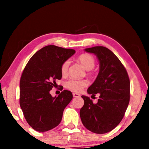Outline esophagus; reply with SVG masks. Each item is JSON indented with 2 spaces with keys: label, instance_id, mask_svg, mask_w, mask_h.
Returning <instances> with one entry per match:
<instances>
[{
  "label": "esophagus",
  "instance_id": "esophagus-1",
  "mask_svg": "<svg viewBox=\"0 0 149 149\" xmlns=\"http://www.w3.org/2000/svg\"><path fill=\"white\" fill-rule=\"evenodd\" d=\"M73 96H74V97H79L80 95L78 94V93H73Z\"/></svg>",
  "mask_w": 149,
  "mask_h": 149
}]
</instances>
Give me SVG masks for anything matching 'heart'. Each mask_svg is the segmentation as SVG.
I'll list each match as a JSON object with an SVG mask.
<instances>
[{"instance_id": "1", "label": "heart", "mask_w": 149, "mask_h": 149, "mask_svg": "<svg viewBox=\"0 0 149 149\" xmlns=\"http://www.w3.org/2000/svg\"><path fill=\"white\" fill-rule=\"evenodd\" d=\"M77 60L87 71H90L95 65V60L93 56L89 54H82L77 58ZM70 65L69 60H65L61 65V73L62 75H65L68 73ZM88 85V81L85 79H70L65 84V87L72 92L79 93Z\"/></svg>"}]
</instances>
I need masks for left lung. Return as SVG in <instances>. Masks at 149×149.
I'll list each match as a JSON object with an SVG mask.
<instances>
[{
	"label": "left lung",
	"mask_w": 149,
	"mask_h": 149,
	"mask_svg": "<svg viewBox=\"0 0 149 149\" xmlns=\"http://www.w3.org/2000/svg\"><path fill=\"white\" fill-rule=\"evenodd\" d=\"M84 50L94 54L99 63V74L87 93L100 96L96 104L89 97L81 96L84 105L80 118L87 130L102 134L114 130L122 121L130 102V81L124 66L110 50L96 46Z\"/></svg>",
	"instance_id": "8db88e82"
}]
</instances>
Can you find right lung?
<instances>
[{
  "label": "right lung",
  "mask_w": 149,
  "mask_h": 149,
  "mask_svg": "<svg viewBox=\"0 0 149 149\" xmlns=\"http://www.w3.org/2000/svg\"><path fill=\"white\" fill-rule=\"evenodd\" d=\"M75 50L48 45L38 50L25 67L19 84V104L27 122L40 132L53 129L61 122L63 112L71 101V91L64 90L58 97L50 91L61 79V65Z\"/></svg>",
  "instance_id": "1"
}]
</instances>
